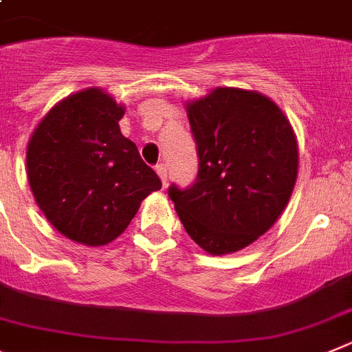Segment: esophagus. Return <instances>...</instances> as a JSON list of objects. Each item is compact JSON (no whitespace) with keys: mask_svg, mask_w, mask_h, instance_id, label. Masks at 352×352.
Instances as JSON below:
<instances>
[{"mask_svg":"<svg viewBox=\"0 0 352 352\" xmlns=\"http://www.w3.org/2000/svg\"><path fill=\"white\" fill-rule=\"evenodd\" d=\"M155 172H157L159 179H161V182H163V186L168 184V168L166 164H157L155 166Z\"/></svg>","mask_w":352,"mask_h":352,"instance_id":"obj_1","label":"esophagus"}]
</instances>
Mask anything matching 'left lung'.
I'll list each match as a JSON object with an SVG mask.
<instances>
[{"instance_id": "1", "label": "left lung", "mask_w": 352, "mask_h": 352, "mask_svg": "<svg viewBox=\"0 0 352 352\" xmlns=\"http://www.w3.org/2000/svg\"><path fill=\"white\" fill-rule=\"evenodd\" d=\"M198 152L197 182L168 195L204 252H239L273 227L298 179L289 118L255 90L218 87L186 104Z\"/></svg>"}]
</instances>
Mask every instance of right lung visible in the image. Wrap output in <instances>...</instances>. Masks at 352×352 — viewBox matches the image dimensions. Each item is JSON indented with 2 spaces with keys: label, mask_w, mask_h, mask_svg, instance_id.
Masks as SVG:
<instances>
[{
  "label": "right lung",
  "mask_w": 352,
  "mask_h": 352,
  "mask_svg": "<svg viewBox=\"0 0 352 352\" xmlns=\"http://www.w3.org/2000/svg\"><path fill=\"white\" fill-rule=\"evenodd\" d=\"M125 106L102 88L65 97L38 122L26 148L36 206L67 239L104 246L129 227L161 180L120 133Z\"/></svg>",
  "instance_id": "add662e5"
}]
</instances>
